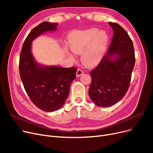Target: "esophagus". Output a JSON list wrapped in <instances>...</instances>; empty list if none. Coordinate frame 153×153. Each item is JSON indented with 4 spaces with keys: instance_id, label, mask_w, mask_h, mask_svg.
<instances>
[{
    "instance_id": "1",
    "label": "esophagus",
    "mask_w": 153,
    "mask_h": 153,
    "mask_svg": "<svg viewBox=\"0 0 153 153\" xmlns=\"http://www.w3.org/2000/svg\"><path fill=\"white\" fill-rule=\"evenodd\" d=\"M83 73H84V72L82 71V70L79 69H77V72H76V76H77V77L81 76V75H82V74H83Z\"/></svg>"
}]
</instances>
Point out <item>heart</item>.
<instances>
[{"label": "heart", "instance_id": "obj_1", "mask_svg": "<svg viewBox=\"0 0 153 153\" xmlns=\"http://www.w3.org/2000/svg\"><path fill=\"white\" fill-rule=\"evenodd\" d=\"M109 39L105 30L92 28L72 32L68 38V44L72 53H82L81 61L84 65L94 67L98 65L103 58ZM67 53L71 59H74L71 53Z\"/></svg>", "mask_w": 153, "mask_h": 153}]
</instances>
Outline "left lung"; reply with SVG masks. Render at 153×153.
<instances>
[{
    "instance_id": "obj_1",
    "label": "left lung",
    "mask_w": 153,
    "mask_h": 153,
    "mask_svg": "<svg viewBox=\"0 0 153 153\" xmlns=\"http://www.w3.org/2000/svg\"><path fill=\"white\" fill-rule=\"evenodd\" d=\"M114 36L106 55L90 74L89 95L100 107L114 105L121 100L129 87L134 62L132 40L118 24L109 22Z\"/></svg>"
}]
</instances>
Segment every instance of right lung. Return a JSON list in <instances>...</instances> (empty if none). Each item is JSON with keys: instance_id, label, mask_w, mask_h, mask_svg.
Here are the masks:
<instances>
[{"instance_id": "add662e5", "label": "right lung", "mask_w": 153, "mask_h": 153, "mask_svg": "<svg viewBox=\"0 0 153 153\" xmlns=\"http://www.w3.org/2000/svg\"><path fill=\"white\" fill-rule=\"evenodd\" d=\"M58 25L43 22L34 28L24 42L20 56V74L25 91L38 108L47 112L58 110L63 106L77 72L75 68L42 65L31 53L32 42L46 32L56 30Z\"/></svg>"}]
</instances>
